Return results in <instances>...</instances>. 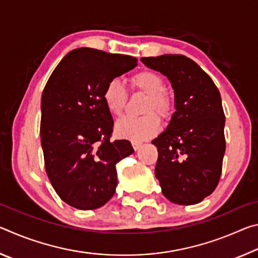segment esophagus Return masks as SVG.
Segmentation results:
<instances>
[{
	"mask_svg": "<svg viewBox=\"0 0 258 258\" xmlns=\"http://www.w3.org/2000/svg\"><path fill=\"white\" fill-rule=\"evenodd\" d=\"M132 146H133V148H134V150H139L140 147H141V142L132 141Z\"/></svg>",
	"mask_w": 258,
	"mask_h": 258,
	"instance_id": "34e87169",
	"label": "esophagus"
}]
</instances>
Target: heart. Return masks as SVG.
Listing matches in <instances>:
<instances>
[{"label": "heart", "instance_id": "obj_1", "mask_svg": "<svg viewBox=\"0 0 258 258\" xmlns=\"http://www.w3.org/2000/svg\"><path fill=\"white\" fill-rule=\"evenodd\" d=\"M131 84L134 90L148 95L145 112L150 113L141 117H123L116 123L115 131L120 138L132 141H143L154 137L160 128L158 116L151 111H156L163 117L168 116L172 102L169 95L164 90V78L156 72L147 69L135 74L131 78ZM102 100L109 112L115 116L121 115L127 101V92L121 82L116 78L109 81L103 89Z\"/></svg>", "mask_w": 258, "mask_h": 258}]
</instances>
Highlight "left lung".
Here are the masks:
<instances>
[{
    "mask_svg": "<svg viewBox=\"0 0 258 258\" xmlns=\"http://www.w3.org/2000/svg\"><path fill=\"white\" fill-rule=\"evenodd\" d=\"M168 78L175 95V112L152 141L158 150L155 175L169 202H202L220 181L225 152V116L221 94L211 77L182 54L141 58Z\"/></svg>",
    "mask_w": 258,
    "mask_h": 258,
    "instance_id": "left-lung-1",
    "label": "left lung"
}]
</instances>
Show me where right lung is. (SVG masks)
<instances>
[{"label": "right lung", "instance_id": "right-lung-1", "mask_svg": "<svg viewBox=\"0 0 258 258\" xmlns=\"http://www.w3.org/2000/svg\"><path fill=\"white\" fill-rule=\"evenodd\" d=\"M137 64L134 56L80 47L63 56L43 90L45 171L59 197L73 207L99 208L115 195L116 164L134 150L127 140L110 141L113 120L102 92L109 81Z\"/></svg>", "mask_w": 258, "mask_h": 258}]
</instances>
